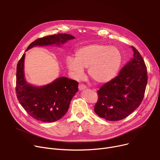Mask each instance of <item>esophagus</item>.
Returning a JSON list of instances; mask_svg holds the SVG:
<instances>
[{
    "instance_id": "1",
    "label": "esophagus",
    "mask_w": 160,
    "mask_h": 160,
    "mask_svg": "<svg viewBox=\"0 0 160 160\" xmlns=\"http://www.w3.org/2000/svg\"><path fill=\"white\" fill-rule=\"evenodd\" d=\"M78 89H79V91H83L86 89V86L83 84H80L78 85Z\"/></svg>"
}]
</instances>
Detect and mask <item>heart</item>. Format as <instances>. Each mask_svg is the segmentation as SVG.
I'll return each mask as SVG.
<instances>
[{"label":"heart","instance_id":"obj_1","mask_svg":"<svg viewBox=\"0 0 160 160\" xmlns=\"http://www.w3.org/2000/svg\"><path fill=\"white\" fill-rule=\"evenodd\" d=\"M122 61L119 50L103 44H91L78 48L75 58L68 57L66 66L72 77L79 79L88 68L89 77L97 83L110 82L119 72Z\"/></svg>","mask_w":160,"mask_h":160}]
</instances>
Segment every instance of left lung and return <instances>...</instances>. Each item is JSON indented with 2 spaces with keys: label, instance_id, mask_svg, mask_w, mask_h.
Returning a JSON list of instances; mask_svg holds the SVG:
<instances>
[{
  "label": "left lung",
  "instance_id": "obj_1",
  "mask_svg": "<svg viewBox=\"0 0 160 160\" xmlns=\"http://www.w3.org/2000/svg\"><path fill=\"white\" fill-rule=\"evenodd\" d=\"M133 57L119 75L98 91L94 112L107 121L122 120L140 105L148 83V72L138 51L132 47Z\"/></svg>",
  "mask_w": 160,
  "mask_h": 160
}]
</instances>
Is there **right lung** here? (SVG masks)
I'll return each mask as SVG.
<instances>
[{
	"label": "right lung",
	"instance_id": "obj_1",
	"mask_svg": "<svg viewBox=\"0 0 160 160\" xmlns=\"http://www.w3.org/2000/svg\"><path fill=\"white\" fill-rule=\"evenodd\" d=\"M75 37L68 34H58L39 38L28 46L26 51L36 46L61 47ZM25 53L17 68V98L20 105L32 118L42 122H55L61 119L68 110L71 101L78 92V82L67 77L56 78L42 86L28 83L25 77Z\"/></svg>",
	"mask_w": 160,
	"mask_h": 160
}]
</instances>
